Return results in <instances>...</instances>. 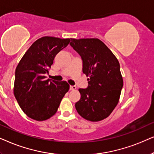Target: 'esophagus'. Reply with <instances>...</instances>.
Wrapping results in <instances>:
<instances>
[{"label":"esophagus","mask_w":154,"mask_h":154,"mask_svg":"<svg viewBox=\"0 0 154 154\" xmlns=\"http://www.w3.org/2000/svg\"><path fill=\"white\" fill-rule=\"evenodd\" d=\"M76 87L75 86H69V90H71V91H73V90H75L76 89Z\"/></svg>","instance_id":"34e87169"}]
</instances>
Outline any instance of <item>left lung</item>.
Here are the masks:
<instances>
[{
  "label": "left lung",
  "instance_id": "left-lung-1",
  "mask_svg": "<svg viewBox=\"0 0 154 154\" xmlns=\"http://www.w3.org/2000/svg\"><path fill=\"white\" fill-rule=\"evenodd\" d=\"M69 45L81 56L83 73L89 77L87 88L79 89L76 110L89 121L103 120L116 108L123 87L120 63L98 38H71Z\"/></svg>",
  "mask_w": 154,
  "mask_h": 154
}]
</instances>
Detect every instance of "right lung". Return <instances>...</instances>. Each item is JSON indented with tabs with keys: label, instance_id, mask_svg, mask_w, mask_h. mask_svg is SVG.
<instances>
[{
	"label": "right lung",
	"instance_id": "obj_1",
	"mask_svg": "<svg viewBox=\"0 0 154 154\" xmlns=\"http://www.w3.org/2000/svg\"><path fill=\"white\" fill-rule=\"evenodd\" d=\"M71 38L44 36L24 55L15 69L14 94L23 112L30 118L43 121L57 112L68 91L66 82L46 79L55 57L69 44Z\"/></svg>",
	"mask_w": 154,
	"mask_h": 154
}]
</instances>
